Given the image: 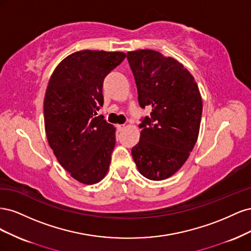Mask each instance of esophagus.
<instances>
[{
	"label": "esophagus",
	"instance_id": "esophagus-1",
	"mask_svg": "<svg viewBox=\"0 0 251 251\" xmlns=\"http://www.w3.org/2000/svg\"><path fill=\"white\" fill-rule=\"evenodd\" d=\"M117 128H118L119 132H123L126 128V126L125 125H119V126H117Z\"/></svg>",
	"mask_w": 251,
	"mask_h": 251
}]
</instances>
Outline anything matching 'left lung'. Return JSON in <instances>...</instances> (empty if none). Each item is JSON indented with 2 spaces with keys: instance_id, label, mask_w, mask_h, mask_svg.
Listing matches in <instances>:
<instances>
[{
  "instance_id": "1",
  "label": "left lung",
  "mask_w": 251,
  "mask_h": 251,
  "mask_svg": "<svg viewBox=\"0 0 251 251\" xmlns=\"http://www.w3.org/2000/svg\"><path fill=\"white\" fill-rule=\"evenodd\" d=\"M127 59L140 107L151 108V117L139 125L133 159L142 176L168 179L185 163L198 139L203 108L198 85L180 62L158 51H128Z\"/></svg>"
}]
</instances>
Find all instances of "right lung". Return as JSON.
<instances>
[{
	"label": "right lung",
	"mask_w": 251,
	"mask_h": 251,
	"mask_svg": "<svg viewBox=\"0 0 251 251\" xmlns=\"http://www.w3.org/2000/svg\"><path fill=\"white\" fill-rule=\"evenodd\" d=\"M126 58L124 52L81 50L53 71L44 100L45 131L57 161L82 184H95L109 171L116 127L102 116V85Z\"/></svg>",
	"instance_id": "right-lung-1"
}]
</instances>
